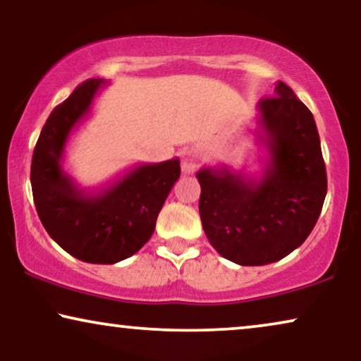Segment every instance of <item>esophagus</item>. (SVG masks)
<instances>
[{"label":"esophagus","mask_w":361,"mask_h":361,"mask_svg":"<svg viewBox=\"0 0 361 361\" xmlns=\"http://www.w3.org/2000/svg\"><path fill=\"white\" fill-rule=\"evenodd\" d=\"M199 161H200L199 151L197 149L184 151V154H182V162H180L182 171L187 172V174H189V172H194L197 167H199Z\"/></svg>","instance_id":"obj_1"}]
</instances>
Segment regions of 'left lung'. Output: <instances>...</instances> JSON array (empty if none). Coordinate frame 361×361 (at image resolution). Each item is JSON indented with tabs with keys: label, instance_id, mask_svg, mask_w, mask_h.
I'll return each instance as SVG.
<instances>
[{
	"label": "left lung",
	"instance_id": "1",
	"mask_svg": "<svg viewBox=\"0 0 361 361\" xmlns=\"http://www.w3.org/2000/svg\"><path fill=\"white\" fill-rule=\"evenodd\" d=\"M258 140L268 151L259 177L202 167L199 212L210 245L241 266L283 259L317 224L327 174L312 113L283 82L258 102Z\"/></svg>",
	"mask_w": 361,
	"mask_h": 361
}]
</instances>
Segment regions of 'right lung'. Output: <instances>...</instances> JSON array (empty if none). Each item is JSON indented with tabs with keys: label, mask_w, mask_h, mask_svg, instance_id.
I'll return each mask as SVG.
<instances>
[{
	"label": "right lung",
	"mask_w": 361,
	"mask_h": 361,
	"mask_svg": "<svg viewBox=\"0 0 361 361\" xmlns=\"http://www.w3.org/2000/svg\"><path fill=\"white\" fill-rule=\"evenodd\" d=\"M105 83L103 78H90L54 108L31 164L32 197L44 228L68 255L93 264H115L147 243L180 176L179 159L137 164L111 184L87 190L63 171L68 137L88 116Z\"/></svg>",
	"instance_id": "add662e5"
}]
</instances>
